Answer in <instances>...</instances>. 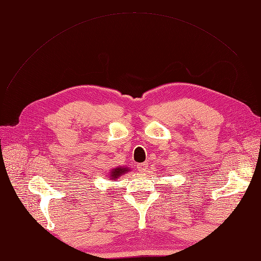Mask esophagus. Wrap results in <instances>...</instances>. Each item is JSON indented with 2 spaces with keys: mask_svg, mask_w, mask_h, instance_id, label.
Masks as SVG:
<instances>
[{
  "mask_svg": "<svg viewBox=\"0 0 261 261\" xmlns=\"http://www.w3.org/2000/svg\"><path fill=\"white\" fill-rule=\"evenodd\" d=\"M137 170H138L139 172H141V173L147 172V170H148V163H147V162L139 163V164L137 165Z\"/></svg>",
  "mask_w": 261,
  "mask_h": 261,
  "instance_id": "obj_1",
  "label": "esophagus"
}]
</instances>
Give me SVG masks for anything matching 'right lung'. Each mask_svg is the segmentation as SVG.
<instances>
[{"mask_svg":"<svg viewBox=\"0 0 261 261\" xmlns=\"http://www.w3.org/2000/svg\"><path fill=\"white\" fill-rule=\"evenodd\" d=\"M130 171L129 168L127 167H117V168H113L112 170H110L109 173V179L110 180H113V181H117V178L121 177L122 175L126 174V173H128Z\"/></svg>","mask_w":261,"mask_h":261,"instance_id":"right-lung-1","label":"right lung"}]
</instances>
